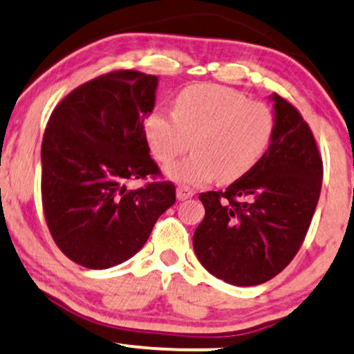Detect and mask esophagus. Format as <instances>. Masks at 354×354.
I'll return each instance as SVG.
<instances>
[{
	"label": "esophagus",
	"mask_w": 354,
	"mask_h": 354,
	"mask_svg": "<svg viewBox=\"0 0 354 354\" xmlns=\"http://www.w3.org/2000/svg\"><path fill=\"white\" fill-rule=\"evenodd\" d=\"M192 196H194V191L189 189V187H186V186L176 187V198L180 201H186V199L192 198Z\"/></svg>",
	"instance_id": "obj_1"
}]
</instances>
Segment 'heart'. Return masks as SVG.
I'll use <instances>...</instances> for the list:
<instances>
[{
  "instance_id": "heart-1",
  "label": "heart",
  "mask_w": 354,
  "mask_h": 354,
  "mask_svg": "<svg viewBox=\"0 0 354 354\" xmlns=\"http://www.w3.org/2000/svg\"><path fill=\"white\" fill-rule=\"evenodd\" d=\"M274 132L266 104L248 101L218 84L187 86L173 100V118L155 109L144 122L145 140L160 163H169L191 147L194 153L168 165L165 174L186 186H201L218 174L232 183L257 167Z\"/></svg>"
}]
</instances>
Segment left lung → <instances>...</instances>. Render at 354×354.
Returning <instances> with one entry per match:
<instances>
[{"label":"left lung","instance_id":"obj_1","mask_svg":"<svg viewBox=\"0 0 354 354\" xmlns=\"http://www.w3.org/2000/svg\"><path fill=\"white\" fill-rule=\"evenodd\" d=\"M274 132L257 167L227 187L199 194L205 216L192 236L205 270L232 286H257L296 257L319 203L324 167L297 109L270 96Z\"/></svg>","mask_w":354,"mask_h":354}]
</instances>
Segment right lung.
Returning <instances> with one entry per match:
<instances>
[{"mask_svg": "<svg viewBox=\"0 0 354 354\" xmlns=\"http://www.w3.org/2000/svg\"><path fill=\"white\" fill-rule=\"evenodd\" d=\"M158 77L133 70L102 75L58 104L42 140V204L48 230L71 261L107 270L132 258L176 201L173 183L129 191L156 176L144 120Z\"/></svg>", "mask_w": 354, "mask_h": 354, "instance_id": "add662e5", "label": "right lung"}]
</instances>
